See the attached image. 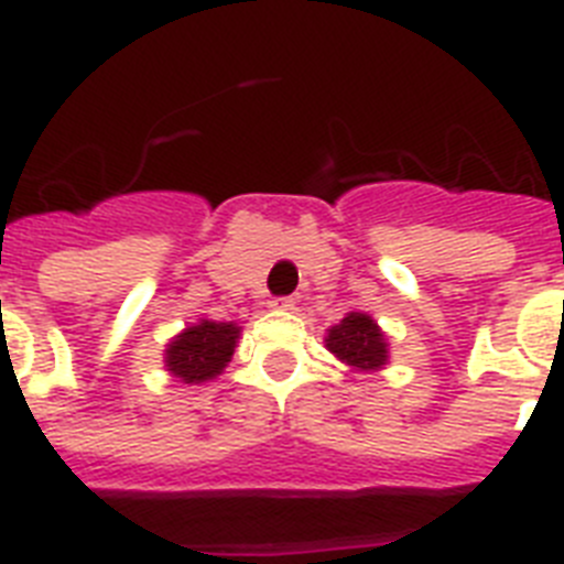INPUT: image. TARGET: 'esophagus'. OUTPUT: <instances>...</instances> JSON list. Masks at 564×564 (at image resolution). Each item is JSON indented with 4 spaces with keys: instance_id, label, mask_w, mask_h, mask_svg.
<instances>
[{
    "instance_id": "obj_1",
    "label": "esophagus",
    "mask_w": 564,
    "mask_h": 564,
    "mask_svg": "<svg viewBox=\"0 0 564 564\" xmlns=\"http://www.w3.org/2000/svg\"><path fill=\"white\" fill-rule=\"evenodd\" d=\"M269 306H272V310H281V312L295 310V297H272V301H269Z\"/></svg>"
}]
</instances>
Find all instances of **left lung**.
<instances>
[{
  "label": "left lung",
  "mask_w": 564,
  "mask_h": 564,
  "mask_svg": "<svg viewBox=\"0 0 564 564\" xmlns=\"http://www.w3.org/2000/svg\"><path fill=\"white\" fill-rule=\"evenodd\" d=\"M329 351L357 369H380L386 364V337L377 323L364 312H351L337 326H332L326 337Z\"/></svg>",
  "instance_id": "1"
}]
</instances>
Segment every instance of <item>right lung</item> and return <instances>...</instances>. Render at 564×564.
Instances as JSON below:
<instances>
[{"label":"right lung","instance_id":"add662e5","mask_svg":"<svg viewBox=\"0 0 564 564\" xmlns=\"http://www.w3.org/2000/svg\"><path fill=\"white\" fill-rule=\"evenodd\" d=\"M238 332L241 329L235 323L200 321L198 326H189L187 332H181L170 343L164 364L184 383L213 380L229 364V357L235 351V340H238Z\"/></svg>","mask_w":564,"mask_h":564}]
</instances>
